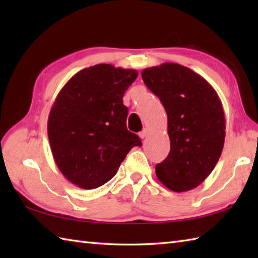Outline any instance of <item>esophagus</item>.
<instances>
[{"label": "esophagus", "mask_w": 258, "mask_h": 258, "mask_svg": "<svg viewBox=\"0 0 258 258\" xmlns=\"http://www.w3.org/2000/svg\"><path fill=\"white\" fill-rule=\"evenodd\" d=\"M149 133H150V131L147 130V128H144V130L142 131V132L140 133V138H141L142 140H144L145 138H147V135H149Z\"/></svg>", "instance_id": "esophagus-1"}]
</instances>
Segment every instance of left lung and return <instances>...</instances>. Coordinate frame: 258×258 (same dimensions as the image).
I'll use <instances>...</instances> for the list:
<instances>
[{
    "label": "left lung",
    "mask_w": 258,
    "mask_h": 258,
    "mask_svg": "<svg viewBox=\"0 0 258 258\" xmlns=\"http://www.w3.org/2000/svg\"><path fill=\"white\" fill-rule=\"evenodd\" d=\"M142 79L167 114L171 151L156 165V176L177 193L193 189L222 154L226 127L220 97L204 78L176 63L145 69Z\"/></svg>",
    "instance_id": "1"
}]
</instances>
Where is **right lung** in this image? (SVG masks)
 I'll use <instances>...</instances> for the list:
<instances>
[{"instance_id":"right-lung-1","label":"right lung","mask_w":258,"mask_h":258,"mask_svg":"<svg viewBox=\"0 0 258 258\" xmlns=\"http://www.w3.org/2000/svg\"><path fill=\"white\" fill-rule=\"evenodd\" d=\"M138 71L97 64L80 71L59 91L47 120L52 154L59 171L84 189L100 187L142 142L127 131L125 91Z\"/></svg>"}]
</instances>
